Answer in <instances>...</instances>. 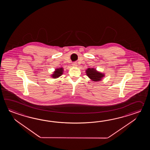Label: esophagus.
Listing matches in <instances>:
<instances>
[{"label":"esophagus","instance_id":"obj_1","mask_svg":"<svg viewBox=\"0 0 150 150\" xmlns=\"http://www.w3.org/2000/svg\"><path fill=\"white\" fill-rule=\"evenodd\" d=\"M72 65H73L74 67H76L77 66V64H76V63H74L72 64Z\"/></svg>","mask_w":150,"mask_h":150}]
</instances>
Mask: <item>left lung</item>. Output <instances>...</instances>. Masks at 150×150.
<instances>
[{
    "label": "left lung",
    "instance_id": "left-lung-1",
    "mask_svg": "<svg viewBox=\"0 0 150 150\" xmlns=\"http://www.w3.org/2000/svg\"><path fill=\"white\" fill-rule=\"evenodd\" d=\"M86 74L93 81H99L105 76L104 74L96 70L94 68H88L86 70Z\"/></svg>",
    "mask_w": 150,
    "mask_h": 150
}]
</instances>
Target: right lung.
I'll return each mask as SVG.
<instances>
[{
  "instance_id": "add662e5",
  "label": "right lung",
  "mask_w": 150,
  "mask_h": 150,
  "mask_svg": "<svg viewBox=\"0 0 150 150\" xmlns=\"http://www.w3.org/2000/svg\"><path fill=\"white\" fill-rule=\"evenodd\" d=\"M63 71H64V70H63V67L57 68V69H55V71L54 72L53 74L51 75V76L52 78H54V79L57 78L63 74Z\"/></svg>"
}]
</instances>
